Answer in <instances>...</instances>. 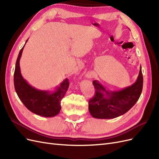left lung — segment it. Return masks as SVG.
Returning a JSON list of instances; mask_svg holds the SVG:
<instances>
[{"mask_svg":"<svg viewBox=\"0 0 159 159\" xmlns=\"http://www.w3.org/2000/svg\"><path fill=\"white\" fill-rule=\"evenodd\" d=\"M95 94L89 102V111L96 119H113L127 113L137 103L142 92L141 66L135 82L121 90L106 89L98 80L93 81Z\"/></svg>","mask_w":159,"mask_h":159,"instance_id":"left-lung-1","label":"left lung"}]
</instances>
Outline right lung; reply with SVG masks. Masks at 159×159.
I'll return each instance as SVG.
<instances>
[{"label": "right lung", "mask_w": 159, "mask_h": 159, "mask_svg": "<svg viewBox=\"0 0 159 159\" xmlns=\"http://www.w3.org/2000/svg\"><path fill=\"white\" fill-rule=\"evenodd\" d=\"M25 46L19 52L14 70V84L16 92L23 104L31 112L44 117H54L60 111L61 100L69 88L68 80L66 78L53 91L41 90L32 87L23 78L20 71V60Z\"/></svg>", "instance_id": "right-lung-1"}]
</instances>
